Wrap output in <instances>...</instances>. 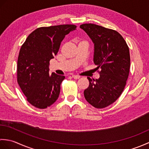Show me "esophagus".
Masks as SVG:
<instances>
[{
    "instance_id": "34e87169",
    "label": "esophagus",
    "mask_w": 149,
    "mask_h": 149,
    "mask_svg": "<svg viewBox=\"0 0 149 149\" xmlns=\"http://www.w3.org/2000/svg\"><path fill=\"white\" fill-rule=\"evenodd\" d=\"M72 77L74 79H77L80 78V76H79V75H72Z\"/></svg>"
}]
</instances>
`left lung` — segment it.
<instances>
[{"label":"left lung","instance_id":"obj_1","mask_svg":"<svg viewBox=\"0 0 149 149\" xmlns=\"http://www.w3.org/2000/svg\"><path fill=\"white\" fill-rule=\"evenodd\" d=\"M94 44L93 62L100 68V77L89 80L84 91L87 102L104 108L117 100L124 89L130 69V54L125 40L117 31L93 24L80 26Z\"/></svg>","mask_w":149,"mask_h":149}]
</instances>
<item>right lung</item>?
Listing matches in <instances>:
<instances>
[{
	"label": "right lung",
	"instance_id": "add662e5",
	"mask_svg": "<svg viewBox=\"0 0 149 149\" xmlns=\"http://www.w3.org/2000/svg\"><path fill=\"white\" fill-rule=\"evenodd\" d=\"M74 25L38 28L21 47L17 61V81L31 104L45 109L58 99L65 78L49 73L50 60L58 53L66 34L76 29Z\"/></svg>",
	"mask_w": 149,
	"mask_h": 149
}]
</instances>
